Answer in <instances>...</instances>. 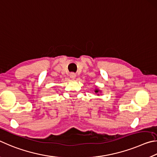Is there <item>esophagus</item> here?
<instances>
[{
    "mask_svg": "<svg viewBox=\"0 0 157 157\" xmlns=\"http://www.w3.org/2000/svg\"><path fill=\"white\" fill-rule=\"evenodd\" d=\"M70 76L71 78L74 79V78H76V74H74V73H73V72H71V73L70 74Z\"/></svg>",
    "mask_w": 157,
    "mask_h": 157,
    "instance_id": "obj_1",
    "label": "esophagus"
}]
</instances>
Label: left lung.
I'll return each mask as SVG.
<instances>
[{
    "label": "left lung",
    "instance_id": "1",
    "mask_svg": "<svg viewBox=\"0 0 157 157\" xmlns=\"http://www.w3.org/2000/svg\"><path fill=\"white\" fill-rule=\"evenodd\" d=\"M101 91L99 90H98V89H96L95 90H94V92L96 93V94H97L98 95H99V94H98V93H99Z\"/></svg>",
    "mask_w": 157,
    "mask_h": 157
}]
</instances>
